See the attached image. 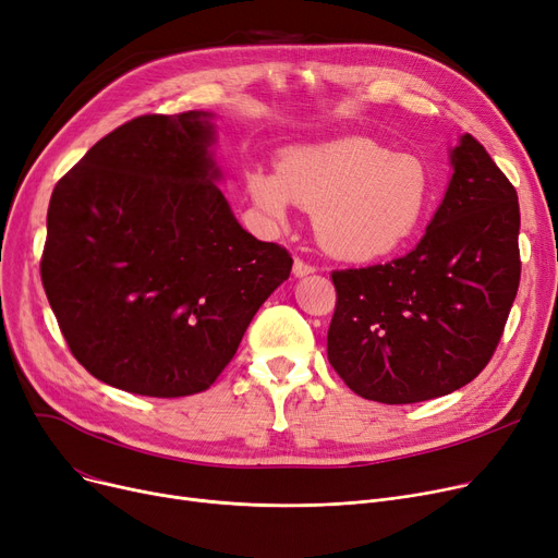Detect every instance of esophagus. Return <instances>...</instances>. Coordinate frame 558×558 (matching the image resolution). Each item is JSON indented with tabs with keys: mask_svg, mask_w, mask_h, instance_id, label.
<instances>
[{
	"mask_svg": "<svg viewBox=\"0 0 558 558\" xmlns=\"http://www.w3.org/2000/svg\"><path fill=\"white\" fill-rule=\"evenodd\" d=\"M310 274H314V264H310V262L296 257V259H294V276H296V278H303V276H310Z\"/></svg>",
	"mask_w": 558,
	"mask_h": 558,
	"instance_id": "1",
	"label": "esophagus"
}]
</instances>
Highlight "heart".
Segmentation results:
<instances>
[{"label": "heart", "instance_id": "b5f03b06", "mask_svg": "<svg viewBox=\"0 0 558 558\" xmlns=\"http://www.w3.org/2000/svg\"><path fill=\"white\" fill-rule=\"evenodd\" d=\"M255 205L282 221L289 203L314 211V234L335 257L369 262L408 244L433 201L426 163L387 145L349 136L289 150L278 175L248 178Z\"/></svg>", "mask_w": 558, "mask_h": 558}]
</instances>
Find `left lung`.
Wrapping results in <instances>:
<instances>
[{
  "mask_svg": "<svg viewBox=\"0 0 558 558\" xmlns=\"http://www.w3.org/2000/svg\"><path fill=\"white\" fill-rule=\"evenodd\" d=\"M420 244L365 269L332 271L328 362L380 403L445 397L495 355L520 284L518 191L472 136Z\"/></svg>",
  "mask_w": 558,
  "mask_h": 558,
  "instance_id": "8db88e82",
  "label": "left lung"
}]
</instances>
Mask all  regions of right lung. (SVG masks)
I'll list each match as a JSON object with an SVG mask.
<instances>
[{
	"label": "right lung",
	"mask_w": 558,
	"mask_h": 558,
	"mask_svg": "<svg viewBox=\"0 0 558 558\" xmlns=\"http://www.w3.org/2000/svg\"><path fill=\"white\" fill-rule=\"evenodd\" d=\"M209 116L116 128L57 182L40 278L70 353L141 397L205 392L292 255L236 223L207 148Z\"/></svg>",
	"instance_id": "add662e5"
}]
</instances>
